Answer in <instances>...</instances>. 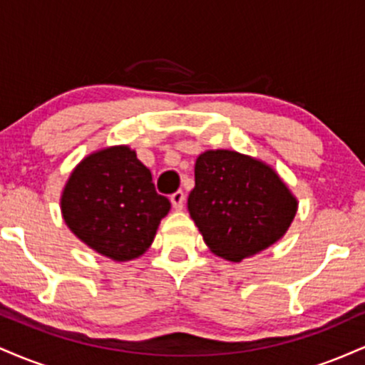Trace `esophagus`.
Listing matches in <instances>:
<instances>
[{
  "instance_id": "obj_1",
  "label": "esophagus",
  "mask_w": 365,
  "mask_h": 365,
  "mask_svg": "<svg viewBox=\"0 0 365 365\" xmlns=\"http://www.w3.org/2000/svg\"><path fill=\"white\" fill-rule=\"evenodd\" d=\"M170 200L175 209H182L183 204H185V194H183V190H177L175 194H171Z\"/></svg>"
}]
</instances>
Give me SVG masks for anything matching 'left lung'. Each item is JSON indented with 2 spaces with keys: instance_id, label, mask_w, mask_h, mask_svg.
Masks as SVG:
<instances>
[{
  "instance_id": "1",
  "label": "left lung",
  "mask_w": 365,
  "mask_h": 365,
  "mask_svg": "<svg viewBox=\"0 0 365 365\" xmlns=\"http://www.w3.org/2000/svg\"><path fill=\"white\" fill-rule=\"evenodd\" d=\"M188 212L209 249L240 262L284 235L297 200L264 163L235 150H206L195 161Z\"/></svg>"
}]
</instances>
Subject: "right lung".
Listing matches in <instances>:
<instances>
[{"mask_svg":"<svg viewBox=\"0 0 365 365\" xmlns=\"http://www.w3.org/2000/svg\"><path fill=\"white\" fill-rule=\"evenodd\" d=\"M168 211V197L158 194L150 171L127 145L87 156L61 195L68 228L96 252L115 261L144 254Z\"/></svg>","mask_w":365,"mask_h":365,"instance_id":"right-lung-1","label":"right lung"}]
</instances>
